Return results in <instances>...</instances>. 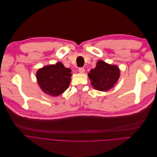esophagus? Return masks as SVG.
Masks as SVG:
<instances>
[{
	"mask_svg": "<svg viewBox=\"0 0 157 157\" xmlns=\"http://www.w3.org/2000/svg\"><path fill=\"white\" fill-rule=\"evenodd\" d=\"M78 71L80 73H84L85 72V69L84 68H79L78 69Z\"/></svg>",
	"mask_w": 157,
	"mask_h": 157,
	"instance_id": "1",
	"label": "esophagus"
}]
</instances>
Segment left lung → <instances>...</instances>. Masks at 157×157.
Returning <instances> with one entry per match:
<instances>
[{
    "instance_id": "8db88e82",
    "label": "left lung",
    "mask_w": 157,
    "mask_h": 157,
    "mask_svg": "<svg viewBox=\"0 0 157 157\" xmlns=\"http://www.w3.org/2000/svg\"><path fill=\"white\" fill-rule=\"evenodd\" d=\"M120 70L116 65L109 64L102 60L97 62L96 67L88 73L91 85L100 91H108L114 87L120 77Z\"/></svg>"
}]
</instances>
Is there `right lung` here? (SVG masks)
Listing matches in <instances>:
<instances>
[{
    "mask_svg": "<svg viewBox=\"0 0 157 157\" xmlns=\"http://www.w3.org/2000/svg\"><path fill=\"white\" fill-rule=\"evenodd\" d=\"M71 70L64 67L58 62L40 68L36 73V77L40 89L45 94L58 96L69 87Z\"/></svg>",
    "mask_w": 157,
    "mask_h": 157,
    "instance_id": "obj_1",
    "label": "right lung"
}]
</instances>
